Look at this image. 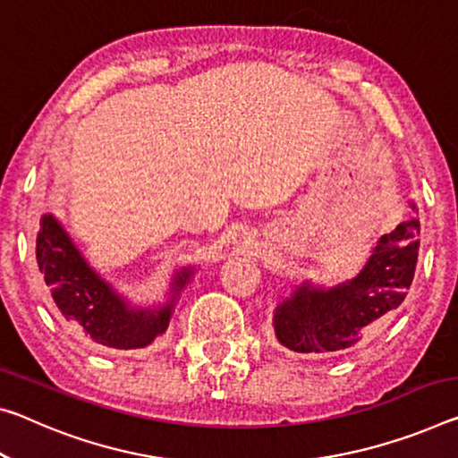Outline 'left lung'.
<instances>
[{"label": "left lung", "mask_w": 458, "mask_h": 458, "mask_svg": "<svg viewBox=\"0 0 458 458\" xmlns=\"http://www.w3.org/2000/svg\"><path fill=\"white\" fill-rule=\"evenodd\" d=\"M418 249L420 222L411 217L375 242L352 279L332 287L301 281L275 308L273 328L279 344L293 352L332 354L360 343L375 324L402 306L416 271Z\"/></svg>", "instance_id": "obj_1"}]
</instances>
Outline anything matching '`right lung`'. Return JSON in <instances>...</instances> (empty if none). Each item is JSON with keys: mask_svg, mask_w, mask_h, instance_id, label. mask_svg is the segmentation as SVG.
I'll return each mask as SVG.
<instances>
[{"mask_svg": "<svg viewBox=\"0 0 458 458\" xmlns=\"http://www.w3.org/2000/svg\"><path fill=\"white\" fill-rule=\"evenodd\" d=\"M36 265L55 308L93 343L126 352L147 348L169 328L179 295L195 275V267L173 273L165 301L136 306L93 268L53 214H42L36 234Z\"/></svg>", "mask_w": 458, "mask_h": 458, "instance_id": "right-lung-1", "label": "right lung"}]
</instances>
